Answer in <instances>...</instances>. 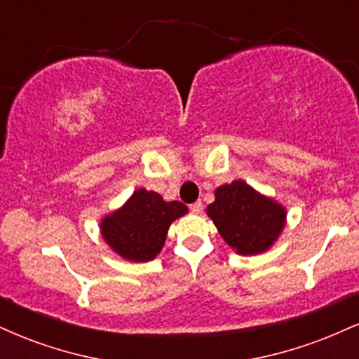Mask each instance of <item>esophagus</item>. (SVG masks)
Segmentation results:
<instances>
[{
    "label": "esophagus",
    "mask_w": 359,
    "mask_h": 359,
    "mask_svg": "<svg viewBox=\"0 0 359 359\" xmlns=\"http://www.w3.org/2000/svg\"><path fill=\"white\" fill-rule=\"evenodd\" d=\"M189 209H191L192 214H201L203 212V203H194L189 205Z\"/></svg>",
    "instance_id": "1"
}]
</instances>
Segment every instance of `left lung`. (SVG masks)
I'll use <instances>...</instances> for the list:
<instances>
[{"label": "left lung", "mask_w": 359, "mask_h": 359, "mask_svg": "<svg viewBox=\"0 0 359 359\" xmlns=\"http://www.w3.org/2000/svg\"><path fill=\"white\" fill-rule=\"evenodd\" d=\"M208 216L222 240L240 255L266 251L285 226V208L262 196L243 180L216 189V201L208 205Z\"/></svg>", "instance_id": "8db88e82"}]
</instances>
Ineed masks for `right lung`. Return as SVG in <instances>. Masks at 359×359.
I'll list each match as a JSON object with an SVG mask.
<instances>
[{"label": "right lung", "instance_id": "right-lung-1", "mask_svg": "<svg viewBox=\"0 0 359 359\" xmlns=\"http://www.w3.org/2000/svg\"><path fill=\"white\" fill-rule=\"evenodd\" d=\"M187 214V205L165 203L160 194L138 189L121 209L101 221L104 241L119 257L131 262H150L162 250L172 221Z\"/></svg>", "mask_w": 359, "mask_h": 359}]
</instances>
